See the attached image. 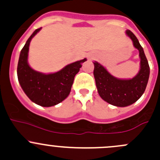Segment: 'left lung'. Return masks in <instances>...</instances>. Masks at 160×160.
<instances>
[{"mask_svg":"<svg viewBox=\"0 0 160 160\" xmlns=\"http://www.w3.org/2000/svg\"><path fill=\"white\" fill-rule=\"evenodd\" d=\"M125 33L139 52L140 70L135 77L129 80L118 79L99 62H93V76L100 97L117 107H126L138 101L146 90L149 77V63L138 38L130 30H127Z\"/></svg>","mask_w":160,"mask_h":160,"instance_id":"1","label":"left lung"}]
</instances>
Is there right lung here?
Segmentation results:
<instances>
[{
	"label": "right lung",
	"mask_w": 160,
	"mask_h": 160,
	"mask_svg": "<svg viewBox=\"0 0 160 160\" xmlns=\"http://www.w3.org/2000/svg\"><path fill=\"white\" fill-rule=\"evenodd\" d=\"M41 28L32 33L22 48L17 74L22 90L31 101L42 107H51L62 102L68 97L74 77L87 59L69 64L54 73L45 74L34 70L28 63V49L31 40Z\"/></svg>",
	"instance_id": "1"
}]
</instances>
